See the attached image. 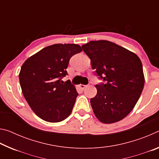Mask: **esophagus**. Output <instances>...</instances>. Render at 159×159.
<instances>
[{"instance_id": "1", "label": "esophagus", "mask_w": 159, "mask_h": 159, "mask_svg": "<svg viewBox=\"0 0 159 159\" xmlns=\"http://www.w3.org/2000/svg\"><path fill=\"white\" fill-rule=\"evenodd\" d=\"M79 87H80V89L84 90L85 88L86 87H87V85H83V84H80V85H79Z\"/></svg>"}]
</instances>
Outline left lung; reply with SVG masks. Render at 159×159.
Here are the masks:
<instances>
[{
    "label": "left lung",
    "instance_id": "1",
    "mask_svg": "<svg viewBox=\"0 0 159 159\" xmlns=\"http://www.w3.org/2000/svg\"><path fill=\"white\" fill-rule=\"evenodd\" d=\"M95 74L103 80L95 85L90 99L95 116L104 123L119 121L130 113L144 85L141 60L135 54L108 41H90L82 45Z\"/></svg>",
    "mask_w": 159,
    "mask_h": 159
}]
</instances>
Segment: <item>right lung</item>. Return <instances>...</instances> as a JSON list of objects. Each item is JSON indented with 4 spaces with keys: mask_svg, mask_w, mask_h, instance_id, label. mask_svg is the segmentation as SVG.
I'll use <instances>...</instances> for the list:
<instances>
[{
    "mask_svg": "<svg viewBox=\"0 0 159 159\" xmlns=\"http://www.w3.org/2000/svg\"><path fill=\"white\" fill-rule=\"evenodd\" d=\"M82 51L77 44H54L28 58L19 75L24 97L38 116L60 122L71 114L79 93L69 80L64 82L69 60Z\"/></svg>",
    "mask_w": 159,
    "mask_h": 159,
    "instance_id": "right-lung-1",
    "label": "right lung"
}]
</instances>
